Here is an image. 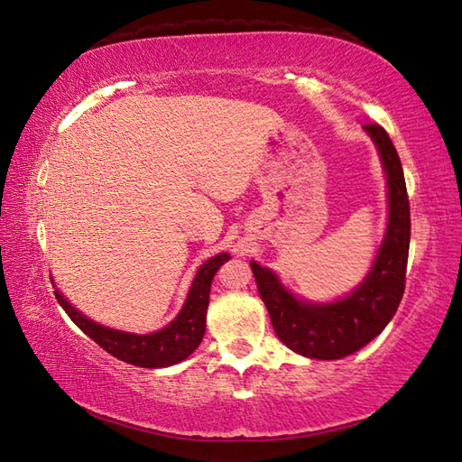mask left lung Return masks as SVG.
<instances>
[{"label": "left lung", "instance_id": "8db88e82", "mask_svg": "<svg viewBox=\"0 0 462 462\" xmlns=\"http://www.w3.org/2000/svg\"><path fill=\"white\" fill-rule=\"evenodd\" d=\"M364 130L376 144L388 187L386 233L364 282L344 298L313 303L295 298L269 267L249 263L277 337L295 354L313 360H339L370 344L393 319L404 293L411 205L402 162L384 128L366 125Z\"/></svg>", "mask_w": 462, "mask_h": 462}]
</instances>
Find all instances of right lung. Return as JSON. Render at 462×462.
<instances>
[{"label": "right lung", "mask_w": 462, "mask_h": 462, "mask_svg": "<svg viewBox=\"0 0 462 462\" xmlns=\"http://www.w3.org/2000/svg\"><path fill=\"white\" fill-rule=\"evenodd\" d=\"M229 259V254H219L207 259L199 267L195 280L189 287L187 300L182 303L179 316L169 326L152 334H130L123 332V329L96 324L90 318H86L82 311H78L58 290L54 293L69 319L115 358L141 368H167L187 360L197 350L199 344L203 342L213 277L217 269Z\"/></svg>", "instance_id": "obj_1"}]
</instances>
